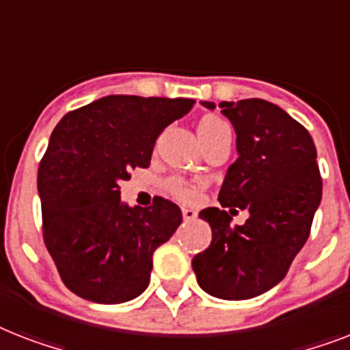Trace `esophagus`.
<instances>
[{"mask_svg": "<svg viewBox=\"0 0 350 350\" xmlns=\"http://www.w3.org/2000/svg\"><path fill=\"white\" fill-rule=\"evenodd\" d=\"M181 213H183V219H185V221H192V219H196V211H192V208H189V207H183V211H181Z\"/></svg>", "mask_w": 350, "mask_h": 350, "instance_id": "obj_1", "label": "esophagus"}]
</instances>
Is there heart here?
Segmentation results:
<instances>
[{
	"mask_svg": "<svg viewBox=\"0 0 350 350\" xmlns=\"http://www.w3.org/2000/svg\"><path fill=\"white\" fill-rule=\"evenodd\" d=\"M229 129V125L224 120H219L216 116H205L198 123V136L202 142H207L213 136H216L218 132ZM170 192L178 196L183 202H198L200 200V192H202V183H192V181L183 180H172L169 183Z\"/></svg>",
	"mask_w": 350,
	"mask_h": 350,
	"instance_id": "b5f03b06",
	"label": "heart"
}]
</instances>
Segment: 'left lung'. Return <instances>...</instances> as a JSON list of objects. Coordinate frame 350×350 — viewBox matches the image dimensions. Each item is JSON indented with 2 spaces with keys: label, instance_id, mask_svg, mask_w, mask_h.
<instances>
[{
  "label": "left lung",
  "instance_id": "left-lung-1",
  "mask_svg": "<svg viewBox=\"0 0 350 350\" xmlns=\"http://www.w3.org/2000/svg\"><path fill=\"white\" fill-rule=\"evenodd\" d=\"M202 105L216 109L213 101ZM219 109L236 132L238 159L219 189L221 208L200 213L213 241L192 258V269L214 298L249 299L282 282L309 238L321 176L312 137L283 109L258 98L221 101ZM234 206L250 213L243 226L230 224Z\"/></svg>",
  "mask_w": 350,
  "mask_h": 350
}]
</instances>
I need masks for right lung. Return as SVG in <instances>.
<instances>
[{
    "label": "right lung",
    "instance_id": "1",
    "mask_svg": "<svg viewBox=\"0 0 350 350\" xmlns=\"http://www.w3.org/2000/svg\"><path fill=\"white\" fill-rule=\"evenodd\" d=\"M187 98L105 96L68 112L38 170L43 239L63 283L96 304H123L148 287L152 254L180 227L176 203L121 202L120 183L150 165L165 126L191 111Z\"/></svg>",
    "mask_w": 350,
    "mask_h": 350
}]
</instances>
